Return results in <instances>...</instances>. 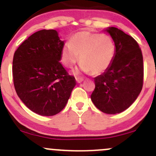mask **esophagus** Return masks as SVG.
Instances as JSON below:
<instances>
[{
    "mask_svg": "<svg viewBox=\"0 0 156 156\" xmlns=\"http://www.w3.org/2000/svg\"><path fill=\"white\" fill-rule=\"evenodd\" d=\"M83 81H84V79H83V78H76V82L78 83V84L81 82H82Z\"/></svg>",
    "mask_w": 156,
    "mask_h": 156,
    "instance_id": "34e87169",
    "label": "esophagus"
}]
</instances>
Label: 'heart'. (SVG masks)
Returning a JSON list of instances; mask_svg holds the SVG:
<instances>
[{
    "instance_id": "heart-1",
    "label": "heart",
    "mask_w": 156,
    "mask_h": 156,
    "mask_svg": "<svg viewBox=\"0 0 156 156\" xmlns=\"http://www.w3.org/2000/svg\"><path fill=\"white\" fill-rule=\"evenodd\" d=\"M116 54L115 41L111 36L101 33L79 31L66 42L62 49L64 65L72 68L79 60V68L75 75L90 73L98 75L106 72L112 64Z\"/></svg>"
}]
</instances>
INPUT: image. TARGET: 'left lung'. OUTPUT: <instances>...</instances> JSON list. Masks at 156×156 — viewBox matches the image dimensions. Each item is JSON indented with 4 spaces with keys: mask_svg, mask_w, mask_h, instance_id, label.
Returning <instances> with one entry per match:
<instances>
[{
    "mask_svg": "<svg viewBox=\"0 0 156 156\" xmlns=\"http://www.w3.org/2000/svg\"><path fill=\"white\" fill-rule=\"evenodd\" d=\"M115 41L116 54L106 72L94 78L90 96L94 106L106 114H117L130 107L140 94L144 61L137 42L115 27L104 29Z\"/></svg>",
    "mask_w": 156,
    "mask_h": 156,
    "instance_id": "obj_1",
    "label": "left lung"
}]
</instances>
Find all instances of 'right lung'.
<instances>
[{
	"mask_svg": "<svg viewBox=\"0 0 156 156\" xmlns=\"http://www.w3.org/2000/svg\"><path fill=\"white\" fill-rule=\"evenodd\" d=\"M64 44L56 30L44 29L31 34L14 53L12 77L17 95L40 115L60 112L76 85L59 62Z\"/></svg>",
	"mask_w": 156,
	"mask_h": 156,
	"instance_id": "add662e5",
	"label": "right lung"
}]
</instances>
